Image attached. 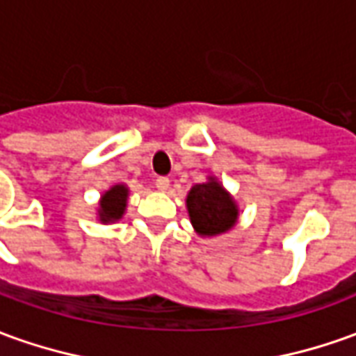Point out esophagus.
Returning <instances> with one entry per match:
<instances>
[{"label": "esophagus", "instance_id": "34e87169", "mask_svg": "<svg viewBox=\"0 0 356 356\" xmlns=\"http://www.w3.org/2000/svg\"><path fill=\"white\" fill-rule=\"evenodd\" d=\"M156 188H159V190H161V192H166V190H168V188H170V180H168V178H166V176H159V178H156Z\"/></svg>", "mask_w": 356, "mask_h": 356}]
</instances>
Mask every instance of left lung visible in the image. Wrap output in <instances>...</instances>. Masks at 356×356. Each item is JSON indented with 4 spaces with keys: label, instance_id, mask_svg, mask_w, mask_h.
I'll list each match as a JSON object with an SVG mask.
<instances>
[{
    "label": "left lung",
    "instance_id": "obj_1",
    "mask_svg": "<svg viewBox=\"0 0 356 356\" xmlns=\"http://www.w3.org/2000/svg\"><path fill=\"white\" fill-rule=\"evenodd\" d=\"M186 205L193 229L202 236L222 234L238 220V205L213 176L207 182L193 186L186 197Z\"/></svg>",
    "mask_w": 356,
    "mask_h": 356
}]
</instances>
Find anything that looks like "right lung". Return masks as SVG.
Returning <instances> with one entry per match:
<instances>
[{
  "label": "right lung",
  "mask_w": 356,
  "mask_h": 356,
  "mask_svg": "<svg viewBox=\"0 0 356 356\" xmlns=\"http://www.w3.org/2000/svg\"><path fill=\"white\" fill-rule=\"evenodd\" d=\"M127 186L116 184L108 192L102 193L99 203V219L100 222H114L124 217L127 207Z\"/></svg>",
  "instance_id": "1"
}]
</instances>
